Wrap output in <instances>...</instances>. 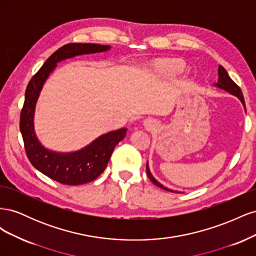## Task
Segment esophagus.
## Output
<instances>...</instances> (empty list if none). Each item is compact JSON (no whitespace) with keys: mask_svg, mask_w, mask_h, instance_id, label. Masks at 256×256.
Here are the masks:
<instances>
[{"mask_svg":"<svg viewBox=\"0 0 256 256\" xmlns=\"http://www.w3.org/2000/svg\"><path fill=\"white\" fill-rule=\"evenodd\" d=\"M144 125H145L146 127L152 128V127L154 126V122H152L150 120H144Z\"/></svg>","mask_w":256,"mask_h":256,"instance_id":"34e87169","label":"esophagus"}]
</instances>
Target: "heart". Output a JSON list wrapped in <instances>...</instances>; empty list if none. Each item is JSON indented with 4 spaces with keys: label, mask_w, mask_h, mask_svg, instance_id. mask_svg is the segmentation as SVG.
Returning a JSON list of instances; mask_svg holds the SVG:
<instances>
[{
    "label": "heart",
    "mask_w": 256,
    "mask_h": 256,
    "mask_svg": "<svg viewBox=\"0 0 256 256\" xmlns=\"http://www.w3.org/2000/svg\"><path fill=\"white\" fill-rule=\"evenodd\" d=\"M152 72L166 79H173L184 72L186 63L180 58H161L152 64Z\"/></svg>",
    "instance_id": "b5f03b06"
}]
</instances>
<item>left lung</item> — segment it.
I'll return each instance as SVG.
<instances>
[{"mask_svg":"<svg viewBox=\"0 0 256 256\" xmlns=\"http://www.w3.org/2000/svg\"><path fill=\"white\" fill-rule=\"evenodd\" d=\"M218 74H219V79H218V82L214 84V86L219 88H221V90H226L228 92H230V94L236 96V97L240 100V102H242V104H244V110H246L244 99V95H242V90H240V88L238 86V85H237L233 80H232V79L230 78V76H228V72H226V69H224L221 65H220V66H219V68H218ZM146 173H147V176L150 177V180L152 182V184H154L156 186H158L159 188L164 189V190H166V191H170V192L180 193V192H178V191H174V190H171V189H168V188L164 187V184H161L158 180H154V176L152 175V173H150V171L148 164H146Z\"/></svg>","mask_w":256,"mask_h":256,"instance_id":"1","label":"left lung"}]
</instances>
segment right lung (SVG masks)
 <instances>
[{
    "mask_svg": "<svg viewBox=\"0 0 256 256\" xmlns=\"http://www.w3.org/2000/svg\"><path fill=\"white\" fill-rule=\"evenodd\" d=\"M110 46L97 44H67L44 62L28 84L24 104L20 114V131L26 156L38 171L63 184L78 186L95 180L109 162L111 154L127 129L120 128L98 136L82 150L72 152L50 150L40 142L34 130V113L44 84L60 62L84 54L106 52Z\"/></svg>",
    "mask_w": 256,
    "mask_h": 256,
    "instance_id": "obj_1",
    "label": "right lung"
}]
</instances>
